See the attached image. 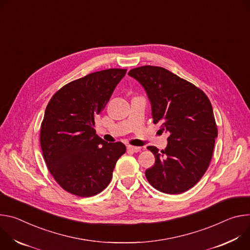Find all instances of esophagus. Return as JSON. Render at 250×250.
Listing matches in <instances>:
<instances>
[{"instance_id":"esophagus-1","label":"esophagus","mask_w":250,"mask_h":250,"mask_svg":"<svg viewBox=\"0 0 250 250\" xmlns=\"http://www.w3.org/2000/svg\"><path fill=\"white\" fill-rule=\"evenodd\" d=\"M141 149H142L141 147H135V146H128V147H127V150L130 151V152H133V153L140 152Z\"/></svg>"}]
</instances>
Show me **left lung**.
I'll return each instance as SVG.
<instances>
[{
  "instance_id": "8db88e82",
  "label": "left lung",
  "mask_w": 250,
  "mask_h": 250,
  "mask_svg": "<svg viewBox=\"0 0 250 250\" xmlns=\"http://www.w3.org/2000/svg\"><path fill=\"white\" fill-rule=\"evenodd\" d=\"M140 82L151 102L154 124L170 133L168 146L145 172L156 189L177 195L195 186L208 170L217 137L213 111L205 92L160 66L145 65L128 73Z\"/></svg>"
}]
</instances>
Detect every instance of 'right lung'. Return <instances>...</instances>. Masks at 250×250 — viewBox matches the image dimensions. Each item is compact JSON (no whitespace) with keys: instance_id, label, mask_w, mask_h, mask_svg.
<instances>
[{"instance_id":"right-lung-1","label":"right lung","mask_w":250,"mask_h":250,"mask_svg":"<svg viewBox=\"0 0 250 250\" xmlns=\"http://www.w3.org/2000/svg\"><path fill=\"white\" fill-rule=\"evenodd\" d=\"M126 71L110 68L73 80L46 106L41 127L42 156L54 180L72 195L87 198L101 192L126 152L123 143H107L94 129Z\"/></svg>"}]
</instances>
